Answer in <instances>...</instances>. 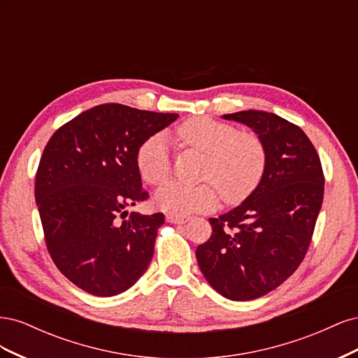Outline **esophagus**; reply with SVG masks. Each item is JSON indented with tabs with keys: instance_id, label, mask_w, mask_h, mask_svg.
Masks as SVG:
<instances>
[{
	"instance_id": "esophagus-1",
	"label": "esophagus",
	"mask_w": 358,
	"mask_h": 358,
	"mask_svg": "<svg viewBox=\"0 0 358 358\" xmlns=\"http://www.w3.org/2000/svg\"><path fill=\"white\" fill-rule=\"evenodd\" d=\"M166 220L171 224H185L189 221L188 216H179V215H171V213H169L166 216Z\"/></svg>"
}]
</instances>
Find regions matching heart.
Here are the masks:
<instances>
[{
    "instance_id": "obj_1",
    "label": "heart",
    "mask_w": 358,
    "mask_h": 358,
    "mask_svg": "<svg viewBox=\"0 0 358 358\" xmlns=\"http://www.w3.org/2000/svg\"><path fill=\"white\" fill-rule=\"evenodd\" d=\"M175 137L182 148L206 154L200 185L169 182L155 192L157 208L175 215L208 212L215 209L220 197L227 204L248 199L262 182L267 150L262 137L251 131H237L236 127L208 116L183 121ZM140 178L149 185H159L171 175V152L167 138L155 134L140 145L136 155Z\"/></svg>"
}]
</instances>
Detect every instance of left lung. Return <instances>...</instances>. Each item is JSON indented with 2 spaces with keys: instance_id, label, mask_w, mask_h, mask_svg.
<instances>
[{
  "instance_id": "obj_1",
  "label": "left lung",
  "mask_w": 358,
  "mask_h": 358,
  "mask_svg": "<svg viewBox=\"0 0 358 358\" xmlns=\"http://www.w3.org/2000/svg\"><path fill=\"white\" fill-rule=\"evenodd\" d=\"M222 117L262 137L267 166L241 206L209 218L210 239L199 245L196 255L213 289L246 301L285 282L303 262L322 204L324 173L308 136L287 119L262 110Z\"/></svg>"
}]
</instances>
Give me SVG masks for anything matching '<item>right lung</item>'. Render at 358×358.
<instances>
[{"label":"right lung","instance_id":"1","mask_svg":"<svg viewBox=\"0 0 358 358\" xmlns=\"http://www.w3.org/2000/svg\"><path fill=\"white\" fill-rule=\"evenodd\" d=\"M178 116L100 104L58 128L43 150L36 201L48 251L90 294H121L152 259L164 215H128L125 208L148 199L137 149Z\"/></svg>","mask_w":358,"mask_h":358}]
</instances>
